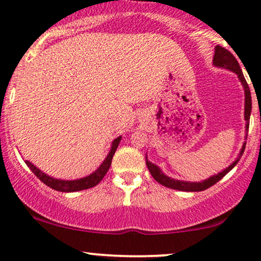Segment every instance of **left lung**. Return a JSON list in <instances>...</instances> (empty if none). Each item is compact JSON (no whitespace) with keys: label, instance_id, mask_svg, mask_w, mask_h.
<instances>
[{"label":"left lung","instance_id":"1","mask_svg":"<svg viewBox=\"0 0 261 261\" xmlns=\"http://www.w3.org/2000/svg\"><path fill=\"white\" fill-rule=\"evenodd\" d=\"M212 64H214V66H216V67L226 68V70H229V71H232V72H234L237 76H238L239 81H241L242 86H243L244 97H245V99H244V119H245V121H247L245 122V140H247L248 130H249L250 113H251V95H250L249 86H248L247 81H245V79H244V74L241 70V66H239L238 61H237V59L234 58V56H233L227 49L220 46V45H217V46L215 47V55H214V61H212ZM245 143L247 142L244 141V143H243V146H242L238 157H237V160L233 162L230 166L227 167L226 169H223L222 172L218 173V174L210 176V178L205 179V180H202V181H184V180H176V179L170 178V176L166 175L163 172H162V169L160 168V167L155 166L154 163H152V162L148 161L147 154H146V166H147L149 173H151L152 176H153L154 180L158 181L162 185H164V187L174 189V190H180V191H202V190H206V189H208L210 187H212L214 184H216L217 181H220L221 179H222L223 176L226 175L227 173H228L237 163H238L239 160H241L242 154H243L244 149H245Z\"/></svg>","mask_w":261,"mask_h":261}]
</instances>
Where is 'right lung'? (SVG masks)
Segmentation results:
<instances>
[{"label": "right lung", "mask_w": 261, "mask_h": 261, "mask_svg": "<svg viewBox=\"0 0 261 261\" xmlns=\"http://www.w3.org/2000/svg\"><path fill=\"white\" fill-rule=\"evenodd\" d=\"M120 141H121V136L116 137V139L113 141L112 148H110L109 153H108L106 160L103 161V163L98 167V169H95L92 174L87 175L85 178L74 179V180H65V179L53 178V176L47 175L46 173L41 172L38 167H35L34 164L29 161H25V164L29 167V169H31L32 172L44 182V184H46L47 187L54 189V190L62 191V193H73V191L86 190V189L95 187V185H97L98 182L104 178V175L107 174V172L109 170L110 166H112L113 155L115 153Z\"/></svg>", "instance_id": "obj_1"}]
</instances>
